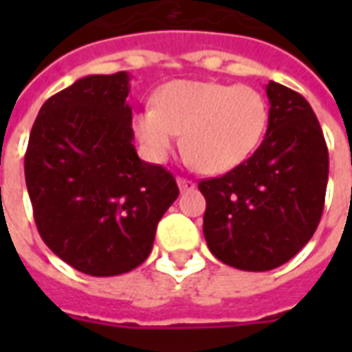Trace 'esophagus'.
<instances>
[{"mask_svg":"<svg viewBox=\"0 0 352 352\" xmlns=\"http://www.w3.org/2000/svg\"><path fill=\"white\" fill-rule=\"evenodd\" d=\"M177 184H179V188L181 190H192V188H196V183L190 181V179H184V177H177Z\"/></svg>","mask_w":352,"mask_h":352,"instance_id":"1","label":"esophagus"}]
</instances>
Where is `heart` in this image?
<instances>
[{"label":"heart","instance_id":"b5f03b06","mask_svg":"<svg viewBox=\"0 0 352 352\" xmlns=\"http://www.w3.org/2000/svg\"><path fill=\"white\" fill-rule=\"evenodd\" d=\"M133 118V130L154 162L168 158L183 133L184 153L204 173H226L251 156L267 128V103L251 87L173 80Z\"/></svg>","mask_w":352,"mask_h":352}]
</instances>
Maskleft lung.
Masks as SVG:
<instances>
[{
	"mask_svg": "<svg viewBox=\"0 0 352 352\" xmlns=\"http://www.w3.org/2000/svg\"><path fill=\"white\" fill-rule=\"evenodd\" d=\"M267 131L249 160L199 181L204 236L224 264L245 272L279 267L302 251L324 209L328 146L302 94L270 80Z\"/></svg>",
	"mask_w": 352,
	"mask_h": 352,
	"instance_id": "left-lung-1",
	"label": "left lung"
}]
</instances>
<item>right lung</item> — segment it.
<instances>
[{
	"mask_svg": "<svg viewBox=\"0 0 352 352\" xmlns=\"http://www.w3.org/2000/svg\"><path fill=\"white\" fill-rule=\"evenodd\" d=\"M128 73L88 75L43 103L24 173L39 236L79 272H131L153 251L156 226L179 196L175 177L139 160Z\"/></svg>",
	"mask_w": 352,
	"mask_h": 352,
	"instance_id": "add662e5",
	"label": "right lung"
}]
</instances>
